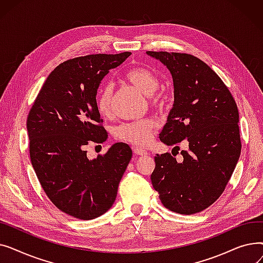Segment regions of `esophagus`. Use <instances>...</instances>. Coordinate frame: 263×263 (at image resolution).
I'll return each instance as SVG.
<instances>
[{"instance_id": "34e87169", "label": "esophagus", "mask_w": 263, "mask_h": 263, "mask_svg": "<svg viewBox=\"0 0 263 263\" xmlns=\"http://www.w3.org/2000/svg\"><path fill=\"white\" fill-rule=\"evenodd\" d=\"M133 151H134L135 155H139V156H147L148 155V153L145 149L140 148V147H134Z\"/></svg>"}]
</instances>
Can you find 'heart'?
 Returning <instances> with one entry per match:
<instances>
[{
	"instance_id": "1",
	"label": "heart",
	"mask_w": 263,
	"mask_h": 263,
	"mask_svg": "<svg viewBox=\"0 0 263 263\" xmlns=\"http://www.w3.org/2000/svg\"><path fill=\"white\" fill-rule=\"evenodd\" d=\"M124 77L136 89H139L145 96H149L151 104L155 106H162L164 104V97L157 92L160 86V80L150 69L144 67L132 68ZM113 88L112 83L106 82L97 91L96 106L102 116H108L110 113ZM155 128L156 122L153 119L126 122L115 129V137L117 140L133 145L144 146L150 142Z\"/></svg>"
}]
</instances>
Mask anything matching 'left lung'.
Wrapping results in <instances>:
<instances>
[{
    "mask_svg": "<svg viewBox=\"0 0 263 263\" xmlns=\"http://www.w3.org/2000/svg\"><path fill=\"white\" fill-rule=\"evenodd\" d=\"M147 54L166 66L174 81L175 102L160 140L168 146L189 142L180 163L168 153L155 157L151 182L165 208L198 213L222 195L239 160L238 106L222 79L194 55Z\"/></svg>",
    "mask_w": 263,
    "mask_h": 263,
    "instance_id": "8db88e82",
    "label": "left lung"
}]
</instances>
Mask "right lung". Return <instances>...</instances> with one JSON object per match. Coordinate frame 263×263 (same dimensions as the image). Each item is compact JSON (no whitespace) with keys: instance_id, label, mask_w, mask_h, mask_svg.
Masks as SVG:
<instances>
[{"instance_id":"right-lung-1","label":"right lung","mask_w":263,"mask_h":263,"mask_svg":"<svg viewBox=\"0 0 263 263\" xmlns=\"http://www.w3.org/2000/svg\"><path fill=\"white\" fill-rule=\"evenodd\" d=\"M131 52L90 54L60 64L47 78L27 116L30 157L53 204L80 219H92L113 205L132 158L129 145L116 143L88 160L85 147L107 139L96 95L108 70Z\"/></svg>"}]
</instances>
